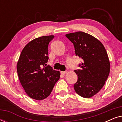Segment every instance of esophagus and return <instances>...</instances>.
<instances>
[{
  "label": "esophagus",
  "instance_id": "esophagus-1",
  "mask_svg": "<svg viewBox=\"0 0 122 122\" xmlns=\"http://www.w3.org/2000/svg\"><path fill=\"white\" fill-rule=\"evenodd\" d=\"M68 71H61V74L62 75H65L67 73Z\"/></svg>",
  "mask_w": 122,
  "mask_h": 122
}]
</instances>
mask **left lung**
Instances as JSON below:
<instances>
[{
	"label": "left lung",
	"mask_w": 122,
	"mask_h": 122,
	"mask_svg": "<svg viewBox=\"0 0 122 122\" xmlns=\"http://www.w3.org/2000/svg\"><path fill=\"white\" fill-rule=\"evenodd\" d=\"M73 43L76 56L83 59L81 69L74 71L78 81L76 92L83 98H91L104 86L110 71V62L104 46L99 40L83 31L66 35Z\"/></svg>",
	"instance_id": "1"
}]
</instances>
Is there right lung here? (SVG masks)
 <instances>
[{
  "label": "right lung",
  "instance_id": "1",
  "mask_svg": "<svg viewBox=\"0 0 122 122\" xmlns=\"http://www.w3.org/2000/svg\"><path fill=\"white\" fill-rule=\"evenodd\" d=\"M54 36H43L28 43L21 51L16 65L19 81L29 97L43 100L51 94L60 78L59 71L46 66L48 47Z\"/></svg>",
  "mask_w": 122,
  "mask_h": 122
}]
</instances>
